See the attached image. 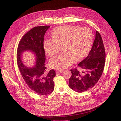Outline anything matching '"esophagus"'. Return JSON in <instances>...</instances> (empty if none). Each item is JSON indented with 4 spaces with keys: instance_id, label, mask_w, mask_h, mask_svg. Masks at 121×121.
Instances as JSON below:
<instances>
[{
    "instance_id": "esophagus-1",
    "label": "esophagus",
    "mask_w": 121,
    "mask_h": 121,
    "mask_svg": "<svg viewBox=\"0 0 121 121\" xmlns=\"http://www.w3.org/2000/svg\"><path fill=\"white\" fill-rule=\"evenodd\" d=\"M56 72L58 74H60V73H61L62 72H63V70H60V69H58V70L56 71Z\"/></svg>"
}]
</instances>
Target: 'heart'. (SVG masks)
I'll return each mask as SVG.
<instances>
[{
	"instance_id": "1",
	"label": "heart",
	"mask_w": 121,
	"mask_h": 121,
	"mask_svg": "<svg viewBox=\"0 0 121 121\" xmlns=\"http://www.w3.org/2000/svg\"><path fill=\"white\" fill-rule=\"evenodd\" d=\"M52 39L45 40L44 48L47 56H52L60 52H63L52 57L50 67L63 69L85 57L89 52L93 42L92 32L89 28L66 25L56 27L53 30Z\"/></svg>"
}]
</instances>
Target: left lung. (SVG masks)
I'll return each mask as SVG.
<instances>
[{
    "instance_id": "left-lung-1",
    "label": "left lung",
    "mask_w": 121,
    "mask_h": 121,
    "mask_svg": "<svg viewBox=\"0 0 121 121\" xmlns=\"http://www.w3.org/2000/svg\"><path fill=\"white\" fill-rule=\"evenodd\" d=\"M105 60V52L102 39L96 31L95 38L90 52L85 59L78 64L81 71L71 69L72 76L69 86L77 92H83L92 88L98 82L103 72Z\"/></svg>"
}]
</instances>
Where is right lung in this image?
<instances>
[{
  "label": "right lung",
  "mask_w": 121,
  "mask_h": 121,
  "mask_svg": "<svg viewBox=\"0 0 121 121\" xmlns=\"http://www.w3.org/2000/svg\"><path fill=\"white\" fill-rule=\"evenodd\" d=\"M49 27V26H44L31 29L22 38L17 49V64L25 83L32 91L42 95H47L52 92L53 78L56 76L54 69L46 72L45 64L44 36ZM26 50L31 51L36 56L33 67H26L21 60V54Z\"/></svg>",
  "instance_id": "right-lung-1"
}]
</instances>
